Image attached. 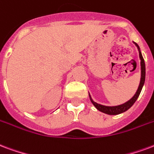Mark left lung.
Segmentation results:
<instances>
[{
    "label": "left lung",
    "mask_w": 154,
    "mask_h": 154,
    "mask_svg": "<svg viewBox=\"0 0 154 154\" xmlns=\"http://www.w3.org/2000/svg\"><path fill=\"white\" fill-rule=\"evenodd\" d=\"M133 43L135 44V46L137 47L138 51H139V55H140V70H141V76H140V85L138 86V89L135 94H134V96L129 100L128 101H126L124 103H122V104H119V105L116 106H106L103 105V104H100V103H98L96 102H94L93 99L91 96V94L89 93V96H90V100L91 101V103H93V105L96 108V109L100 111V112H103V113H106V114L109 115H118L120 114V113H122V112H126L128 109L131 107L135 102L137 100L139 95L140 94L141 91H142V88L144 86V82H145V63H144V58L142 56V54H141L140 49V46L135 43V42H133Z\"/></svg>",
    "instance_id": "1"
}]
</instances>
